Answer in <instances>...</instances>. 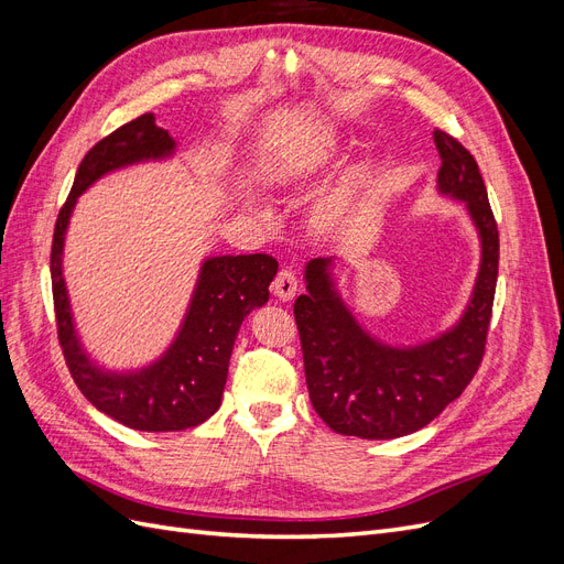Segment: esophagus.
<instances>
[{"instance_id":"34e87169","label":"esophagus","mask_w":564,"mask_h":564,"mask_svg":"<svg viewBox=\"0 0 564 564\" xmlns=\"http://www.w3.org/2000/svg\"><path fill=\"white\" fill-rule=\"evenodd\" d=\"M299 292V280H296V272L282 268L278 272L275 282H272V294H275L280 301H292Z\"/></svg>"}]
</instances>
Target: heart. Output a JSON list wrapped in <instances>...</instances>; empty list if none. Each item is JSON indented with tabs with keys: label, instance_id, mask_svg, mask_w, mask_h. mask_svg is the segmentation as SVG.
<instances>
[{
	"label": "heart",
	"instance_id": "b5f03b06",
	"mask_svg": "<svg viewBox=\"0 0 564 564\" xmlns=\"http://www.w3.org/2000/svg\"><path fill=\"white\" fill-rule=\"evenodd\" d=\"M334 145H336V139L332 133H319V135H308V139H301L296 141V145L284 150L282 155L270 160L265 169L268 178L282 187H292V185L311 181L329 164L334 155Z\"/></svg>",
	"mask_w": 564,
	"mask_h": 564
}]
</instances>
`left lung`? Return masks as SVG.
<instances>
[{
    "label": "left lung",
    "instance_id": "left-lung-1",
    "mask_svg": "<svg viewBox=\"0 0 564 564\" xmlns=\"http://www.w3.org/2000/svg\"><path fill=\"white\" fill-rule=\"evenodd\" d=\"M442 166L437 193L466 204L480 237V270L456 324L416 346L371 336L340 299L332 259L305 265L294 303L305 383L319 419L340 435L392 440L429 425L454 402L482 362L499 275V230L475 158L449 133L433 131Z\"/></svg>",
    "mask_w": 564,
    "mask_h": 564
}]
</instances>
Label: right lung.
Returning <instances> with one entry per match:
<instances>
[{
	"mask_svg": "<svg viewBox=\"0 0 564 564\" xmlns=\"http://www.w3.org/2000/svg\"><path fill=\"white\" fill-rule=\"evenodd\" d=\"M176 141L145 112L98 141L84 155L73 191L56 220L51 245L58 340L77 388L98 412L127 429L174 433L207 421L224 398L228 365L245 317L268 303V286L278 275V261L268 253L209 256L204 259L195 292L176 338L141 369L112 371L91 360L75 327L70 296L63 278L65 232L77 197L106 174L131 164L174 158Z\"/></svg>",
	"mask_w": 564,
	"mask_h": 564,
	"instance_id": "right-lung-1",
	"label": "right lung"
}]
</instances>
